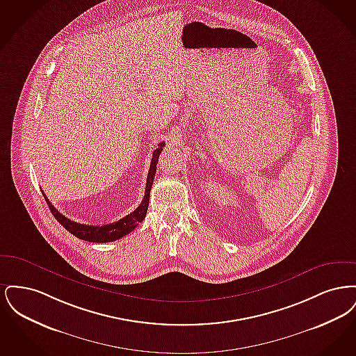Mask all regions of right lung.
I'll return each mask as SVG.
<instances>
[{"label": "right lung", "instance_id": "obj_1", "mask_svg": "<svg viewBox=\"0 0 356 356\" xmlns=\"http://www.w3.org/2000/svg\"><path fill=\"white\" fill-rule=\"evenodd\" d=\"M165 145V143H160L159 148L154 149L152 156V161H151V167L148 170V177H147V186H145V195L141 204L136 208L135 211L129 215H127L125 218H122L121 220L111 222V224H105V225H88V224H80L76 221L70 220L68 218H65L64 215H61L48 200V197L45 196V193L42 192L47 203L49 205V209L53 213V216L56 218V220L58 221L67 231H69L72 235H74L81 240H86L90 243H109V241H115L119 240L121 237L131 234L138 222L144 220L147 211H148V204H149V193H151V188H152L153 179H154V173H156V165L159 161V156L163 151V147Z\"/></svg>", "mask_w": 356, "mask_h": 356}]
</instances>
